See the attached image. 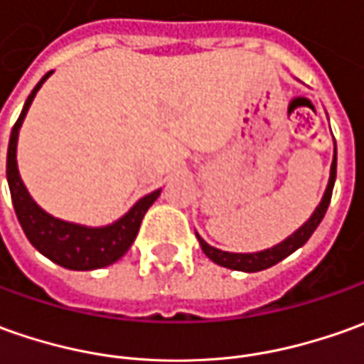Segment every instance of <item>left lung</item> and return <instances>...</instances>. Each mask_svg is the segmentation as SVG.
<instances>
[{
	"instance_id": "8db88e82",
	"label": "left lung",
	"mask_w": 364,
	"mask_h": 364,
	"mask_svg": "<svg viewBox=\"0 0 364 364\" xmlns=\"http://www.w3.org/2000/svg\"><path fill=\"white\" fill-rule=\"evenodd\" d=\"M335 177H337V145H335V155H333V163H331V177H328L325 195H323V199L317 205V209L309 217V221L303 227H299L295 233L289 235L285 241H281L275 247L265 249V251H257V253H229V251H221V249H215L209 243H205L201 237L197 235L203 253L207 255L217 265L233 269V271H245V273H257V271H265L269 267L277 265L285 257L295 253L299 247H303L309 241V237L315 233V229H317L318 223L323 221V217L327 213L331 195H333V187H335Z\"/></svg>"
}]
</instances>
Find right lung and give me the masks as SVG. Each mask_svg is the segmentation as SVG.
<instances>
[{
	"instance_id": "obj_1",
	"label": "right lung",
	"mask_w": 364,
	"mask_h": 364,
	"mask_svg": "<svg viewBox=\"0 0 364 364\" xmlns=\"http://www.w3.org/2000/svg\"><path fill=\"white\" fill-rule=\"evenodd\" d=\"M49 75H51V71L46 73L33 87V91L29 93L26 105L21 109V115L11 129L9 147H7V183H9L17 219H19V225L29 239V243L33 245L39 253L46 255L49 261L65 267V269L93 271V269H101V267L115 263L117 259H121L129 251L131 243L139 233L143 217L151 205L155 203V199L159 197L161 189L141 197L121 219H117L115 223L105 225V227H85V225L61 221V219H55L53 215L46 213L31 199V195L21 181L19 169H17V137H19V127L26 119L31 101Z\"/></svg>"
}]
</instances>
